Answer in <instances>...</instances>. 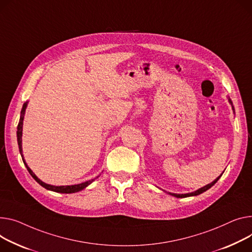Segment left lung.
Returning a JSON list of instances; mask_svg holds the SVG:
<instances>
[{
	"label": "left lung",
	"mask_w": 252,
	"mask_h": 252,
	"mask_svg": "<svg viewBox=\"0 0 252 252\" xmlns=\"http://www.w3.org/2000/svg\"><path fill=\"white\" fill-rule=\"evenodd\" d=\"M229 102L231 103V105H232V101L230 100V98H229ZM232 108H233V110H234V107L232 106ZM221 177V175L219 176V177H217L213 182H211V183H209V184H207L206 187H204V188H202V189H198L197 190H195V191H193V192H189V193H181V194H179V193H169V194H171V195H173V196H175V197H189V196H194V195H198V194H200V193H203V192H205L206 190H208L209 189H211L214 184L219 180V178Z\"/></svg>",
	"instance_id": "left-lung-1"
}]
</instances>
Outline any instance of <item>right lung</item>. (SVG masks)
<instances>
[{
	"instance_id": "add662e5",
	"label": "right lung",
	"mask_w": 252,
	"mask_h": 252,
	"mask_svg": "<svg viewBox=\"0 0 252 252\" xmlns=\"http://www.w3.org/2000/svg\"><path fill=\"white\" fill-rule=\"evenodd\" d=\"M27 103H24L23 104V107H22V110H21V115H20V121H19V124H18V126H17V142H18V146H19V151H20V154H21V157H22V160L26 166V168L28 170V172L30 173V175L35 179V181H37L41 187H43L44 189H48V190H52V191H56V192H61V193H73V192H77V191H80L82 189H84L85 188H87L89 184H91L97 177L91 179V180H88V181H85V182H82V183H79V184H75V186H61V187H56V186H50V184H47V183H44L43 181H41L34 173H33V171L29 168V167L27 166L24 158H23V154H22V127H23V120H24V114H25V110H26V107H27Z\"/></svg>"
}]
</instances>
